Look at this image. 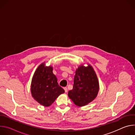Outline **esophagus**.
Segmentation results:
<instances>
[{
	"label": "esophagus",
	"mask_w": 135,
	"mask_h": 135,
	"mask_svg": "<svg viewBox=\"0 0 135 135\" xmlns=\"http://www.w3.org/2000/svg\"><path fill=\"white\" fill-rule=\"evenodd\" d=\"M64 90H65V92H68V89H67V88H66V87H65V88H64Z\"/></svg>",
	"instance_id": "34e87169"
}]
</instances>
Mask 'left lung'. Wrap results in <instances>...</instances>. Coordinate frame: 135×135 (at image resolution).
Returning a JSON list of instances; mask_svg holds the SVG:
<instances>
[{
    "mask_svg": "<svg viewBox=\"0 0 135 135\" xmlns=\"http://www.w3.org/2000/svg\"><path fill=\"white\" fill-rule=\"evenodd\" d=\"M99 90V82L92 67L81 65L75 71L73 88L68 97L78 106H83L93 101Z\"/></svg>",
    "mask_w": 135,
    "mask_h": 135,
    "instance_id": "1",
    "label": "left lung"
}]
</instances>
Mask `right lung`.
<instances>
[{
  "label": "right lung",
  "mask_w": 135,
  "mask_h": 135,
  "mask_svg": "<svg viewBox=\"0 0 135 135\" xmlns=\"http://www.w3.org/2000/svg\"><path fill=\"white\" fill-rule=\"evenodd\" d=\"M31 92L32 97L42 105L50 106L65 92L58 84L56 77L53 73L52 66L41 64L35 71L32 79Z\"/></svg>",
  "instance_id": "right-lung-1"
}]
</instances>
